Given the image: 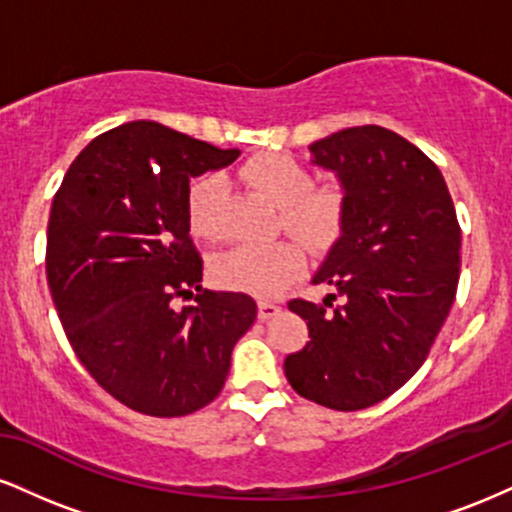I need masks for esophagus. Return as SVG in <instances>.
<instances>
[{
    "label": "esophagus",
    "mask_w": 512,
    "mask_h": 512,
    "mask_svg": "<svg viewBox=\"0 0 512 512\" xmlns=\"http://www.w3.org/2000/svg\"><path fill=\"white\" fill-rule=\"evenodd\" d=\"M281 308L272 301H260L257 303V315H260V320H269V317L279 315Z\"/></svg>",
    "instance_id": "esophagus-1"
}]
</instances>
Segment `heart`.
<instances>
[{
    "instance_id": "1",
    "label": "heart",
    "mask_w": 512,
    "mask_h": 512,
    "mask_svg": "<svg viewBox=\"0 0 512 512\" xmlns=\"http://www.w3.org/2000/svg\"><path fill=\"white\" fill-rule=\"evenodd\" d=\"M252 190L279 207V226L291 231L315 255L332 250L342 238L349 216V190L342 180L313 182L308 168L286 154H257L240 170ZM223 180L204 173L187 190V223L197 238H223ZM305 267L303 248L281 238L264 245H238L211 262L216 284L255 296H272Z\"/></svg>"
}]
</instances>
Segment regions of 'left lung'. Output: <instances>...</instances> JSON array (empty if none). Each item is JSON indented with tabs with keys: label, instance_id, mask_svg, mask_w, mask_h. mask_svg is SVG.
Here are the masks:
<instances>
[{
	"label": "left lung",
	"instance_id": "8db88e82",
	"mask_svg": "<svg viewBox=\"0 0 512 512\" xmlns=\"http://www.w3.org/2000/svg\"><path fill=\"white\" fill-rule=\"evenodd\" d=\"M349 190V216L313 284L293 298L310 342L284 361L298 395L327 409L383 402L424 366L460 281V223L436 163L397 132L363 125L310 144ZM339 304H334L336 298Z\"/></svg>",
	"mask_w": 512,
	"mask_h": 512
}]
</instances>
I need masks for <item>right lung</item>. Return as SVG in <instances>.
I'll use <instances>...</instances> for the list:
<instances>
[{
    "instance_id": "add662e5",
    "label": "right lung",
    "mask_w": 512,
    "mask_h": 512,
    "mask_svg": "<svg viewBox=\"0 0 512 512\" xmlns=\"http://www.w3.org/2000/svg\"><path fill=\"white\" fill-rule=\"evenodd\" d=\"M238 154L127 122L74 158L52 199L45 272L64 334L91 378L139 414L170 419L214 402L255 322L250 296L202 289L187 223L190 178ZM180 297L196 305L178 309Z\"/></svg>"
}]
</instances>
